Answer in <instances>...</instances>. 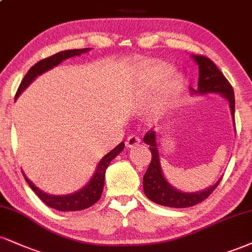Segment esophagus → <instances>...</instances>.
Instances as JSON below:
<instances>
[{
  "label": "esophagus",
  "mask_w": 252,
  "mask_h": 252,
  "mask_svg": "<svg viewBox=\"0 0 252 252\" xmlns=\"http://www.w3.org/2000/svg\"><path fill=\"white\" fill-rule=\"evenodd\" d=\"M139 142H141V139H139L138 136L130 135L126 141V148H134L137 144H139Z\"/></svg>",
  "instance_id": "34e87169"
}]
</instances>
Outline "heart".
Returning a JSON list of instances; mask_svg holds the SVG:
<instances>
[{
  "label": "heart",
  "mask_w": 252,
  "mask_h": 252,
  "mask_svg": "<svg viewBox=\"0 0 252 252\" xmlns=\"http://www.w3.org/2000/svg\"><path fill=\"white\" fill-rule=\"evenodd\" d=\"M141 87L144 95L156 92L149 107V116L158 117L177 98L184 88V77L174 72L171 65L162 62H153L142 70Z\"/></svg>",
  "instance_id": "b5f03b06"
}]
</instances>
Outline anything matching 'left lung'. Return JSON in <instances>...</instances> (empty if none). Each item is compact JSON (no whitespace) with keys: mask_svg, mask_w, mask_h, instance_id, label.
<instances>
[{"mask_svg":"<svg viewBox=\"0 0 252 252\" xmlns=\"http://www.w3.org/2000/svg\"><path fill=\"white\" fill-rule=\"evenodd\" d=\"M192 60L198 64V88L192 89L190 88L191 95H207V94H218L229 102L230 111L235 126V95L233 89L229 81L220 72L217 65L208 57L201 55H191ZM157 134L155 131L147 132L143 142L150 147L151 162L147 172L143 176V190L145 196L150 201L157 203L159 205H164L169 208H189L201 203L211 192L216 189L222 177L214 186L207 188L196 192H184L172 187L163 175L160 168L159 154L157 149Z\"/></svg>","mask_w":252,"mask_h":252,"instance_id":"8db88e82","label":"left lung"}]
</instances>
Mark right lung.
<instances>
[{"instance_id": "1", "label": "right lung", "mask_w": 252, "mask_h": 252, "mask_svg": "<svg viewBox=\"0 0 252 252\" xmlns=\"http://www.w3.org/2000/svg\"><path fill=\"white\" fill-rule=\"evenodd\" d=\"M88 51H90V48H84V49H72V50H64L60 51V53L55 54V55L47 57V59L41 60L39 62L36 63L35 65H32L29 69V71L27 72L26 76L21 82L19 90H17L16 96L15 98H17L21 95V93L26 89L27 87L35 80L36 77L42 75L43 72L50 70L54 66L59 65L61 62L66 59H70L74 56H80L81 54H86ZM124 143L121 142L116 148H114L110 153H108L104 157H102V159L99 160L98 164L96 166L95 174L93 175V177L90 178V181L84 186L82 189L78 191H75L72 193H68V195H50V193L43 192L42 190H39L37 187L32 183V181L27 177L26 175L23 176L26 178L27 183L29 184V187L32 188V190L36 195L39 197L42 202L44 204H47L48 207L55 209L59 211H78V210H84V209L90 208L92 205L101 198L102 191H103V186H104V177H105V170H107L108 165L110 164V162L116 157L121 151L123 150Z\"/></svg>"}]
</instances>
